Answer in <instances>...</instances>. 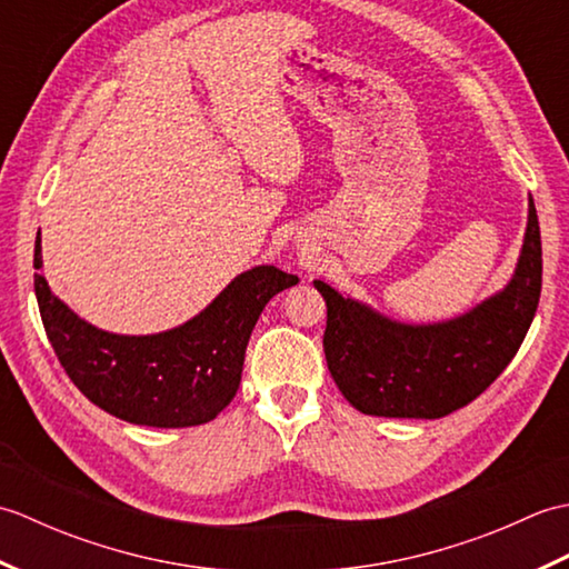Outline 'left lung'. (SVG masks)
<instances>
[{"instance_id":"obj_1","label":"left lung","mask_w":569,"mask_h":569,"mask_svg":"<svg viewBox=\"0 0 569 569\" xmlns=\"http://www.w3.org/2000/svg\"><path fill=\"white\" fill-rule=\"evenodd\" d=\"M312 283L328 306L325 359L347 401L365 416L445 418L489 389L536 318L542 247L533 198L509 283L462 316L403 322L320 278Z\"/></svg>"}]
</instances>
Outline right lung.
Returning a JSON list of instances; mask_svg holds the SVG:
<instances>
[{
    "label": "right lung",
    "mask_w": 569,
    "mask_h": 569,
    "mask_svg": "<svg viewBox=\"0 0 569 569\" xmlns=\"http://www.w3.org/2000/svg\"><path fill=\"white\" fill-rule=\"evenodd\" d=\"M33 291L41 320L70 381L131 426L190 428L217 418L237 396L244 352L261 310L298 283L276 266L234 276L210 306L153 335H119L80 318L48 286L41 229L33 247Z\"/></svg>",
    "instance_id": "1"
}]
</instances>
